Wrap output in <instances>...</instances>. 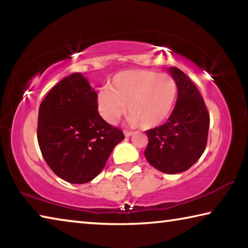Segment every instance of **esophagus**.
<instances>
[{
	"mask_svg": "<svg viewBox=\"0 0 248 248\" xmlns=\"http://www.w3.org/2000/svg\"><path fill=\"white\" fill-rule=\"evenodd\" d=\"M124 134L125 137H130V136H132V132L131 131H128V130H124Z\"/></svg>",
	"mask_w": 248,
	"mask_h": 248,
	"instance_id": "34e87169",
	"label": "esophagus"
}]
</instances>
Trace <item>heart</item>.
<instances>
[{"label": "heart", "mask_w": 248, "mask_h": 248, "mask_svg": "<svg viewBox=\"0 0 248 248\" xmlns=\"http://www.w3.org/2000/svg\"><path fill=\"white\" fill-rule=\"evenodd\" d=\"M177 84L171 75L148 70H130L116 74L109 89L97 95L99 115L106 123L115 124L127 114L131 124L153 128L169 118L173 110Z\"/></svg>", "instance_id": "b5f03b06"}]
</instances>
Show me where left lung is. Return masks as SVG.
I'll return each mask as SVG.
<instances>
[{
    "label": "left lung",
    "instance_id": "8db88e82",
    "mask_svg": "<svg viewBox=\"0 0 248 248\" xmlns=\"http://www.w3.org/2000/svg\"><path fill=\"white\" fill-rule=\"evenodd\" d=\"M170 73L177 84V100L165 124L146 130L144 155L165 174L187 170L198 161L207 145L210 116L203 98L191 79L178 68Z\"/></svg>",
    "mask_w": 248,
    "mask_h": 248
}]
</instances>
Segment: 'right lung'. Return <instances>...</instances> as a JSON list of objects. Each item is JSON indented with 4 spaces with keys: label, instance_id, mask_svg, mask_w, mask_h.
Wrapping results in <instances>:
<instances>
[{
    "label": "right lung",
    "instance_id": "1",
    "mask_svg": "<svg viewBox=\"0 0 248 248\" xmlns=\"http://www.w3.org/2000/svg\"><path fill=\"white\" fill-rule=\"evenodd\" d=\"M37 139L54 174L68 183L85 184L102 171L124 136L99 115L97 94L87 79L73 73L40 104Z\"/></svg>",
    "mask_w": 248,
    "mask_h": 248
}]
</instances>
